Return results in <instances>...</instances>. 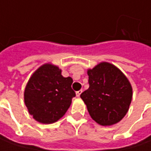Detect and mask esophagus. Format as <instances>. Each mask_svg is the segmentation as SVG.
<instances>
[{
	"label": "esophagus",
	"instance_id": "1",
	"mask_svg": "<svg viewBox=\"0 0 151 151\" xmlns=\"http://www.w3.org/2000/svg\"><path fill=\"white\" fill-rule=\"evenodd\" d=\"M82 92H83V91H82V90H80V91H77V92H76V96H77L78 97H79V96H80V95L82 94Z\"/></svg>",
	"mask_w": 151,
	"mask_h": 151
}]
</instances>
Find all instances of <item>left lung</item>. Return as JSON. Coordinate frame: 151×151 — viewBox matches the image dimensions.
I'll return each mask as SVG.
<instances>
[{
    "label": "left lung",
    "instance_id": "1",
    "mask_svg": "<svg viewBox=\"0 0 151 151\" xmlns=\"http://www.w3.org/2000/svg\"><path fill=\"white\" fill-rule=\"evenodd\" d=\"M88 90L80 95L91 117L101 126H112L124 118L132 98V88L119 68L101 62L87 71Z\"/></svg>",
    "mask_w": 151,
    "mask_h": 151
}]
</instances>
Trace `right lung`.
Returning <instances> with one entry per match:
<instances>
[{
    "mask_svg": "<svg viewBox=\"0 0 151 151\" xmlns=\"http://www.w3.org/2000/svg\"><path fill=\"white\" fill-rule=\"evenodd\" d=\"M72 84L73 78H64L57 66L50 63L41 66L31 75L24 92L29 114L42 124L56 122L66 114L76 96Z\"/></svg>",
    "mask_w": 151,
    "mask_h": 151,
    "instance_id": "right-lung-1",
    "label": "right lung"
}]
</instances>
